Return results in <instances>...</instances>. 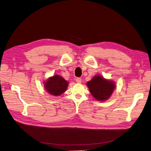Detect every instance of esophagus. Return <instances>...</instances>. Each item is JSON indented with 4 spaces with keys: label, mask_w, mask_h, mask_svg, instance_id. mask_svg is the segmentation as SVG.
<instances>
[{
    "label": "esophagus",
    "mask_w": 151,
    "mask_h": 151,
    "mask_svg": "<svg viewBox=\"0 0 151 151\" xmlns=\"http://www.w3.org/2000/svg\"><path fill=\"white\" fill-rule=\"evenodd\" d=\"M76 81L77 83H81L82 80H81V78H79V77H77V78L76 79Z\"/></svg>",
    "instance_id": "obj_1"
}]
</instances>
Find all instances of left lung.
Instances as JSON below:
<instances>
[{
  "instance_id": "1",
  "label": "left lung",
  "mask_w": 151,
  "mask_h": 151,
  "mask_svg": "<svg viewBox=\"0 0 151 151\" xmlns=\"http://www.w3.org/2000/svg\"><path fill=\"white\" fill-rule=\"evenodd\" d=\"M87 86L94 98L99 101H104L111 97L116 84L111 80L104 79L100 75H96L87 83Z\"/></svg>"
}]
</instances>
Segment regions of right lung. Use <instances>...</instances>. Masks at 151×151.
I'll use <instances>...</instances> for the list:
<instances>
[{"label": "right lung", "mask_w": 151, "mask_h": 151, "mask_svg": "<svg viewBox=\"0 0 151 151\" xmlns=\"http://www.w3.org/2000/svg\"><path fill=\"white\" fill-rule=\"evenodd\" d=\"M44 88L50 95L58 96L67 89L68 83L59 75H54L44 81Z\"/></svg>", "instance_id": "1"}]
</instances>
